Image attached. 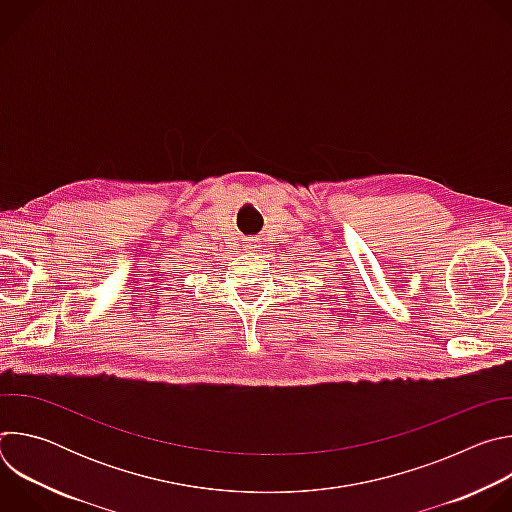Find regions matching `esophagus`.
Segmentation results:
<instances>
[{
  "instance_id": "1",
  "label": "esophagus",
  "mask_w": 512,
  "mask_h": 512,
  "mask_svg": "<svg viewBox=\"0 0 512 512\" xmlns=\"http://www.w3.org/2000/svg\"><path fill=\"white\" fill-rule=\"evenodd\" d=\"M243 245H245V249H247V251H255V249H259V247H261V241H259L257 237H247Z\"/></svg>"
}]
</instances>
